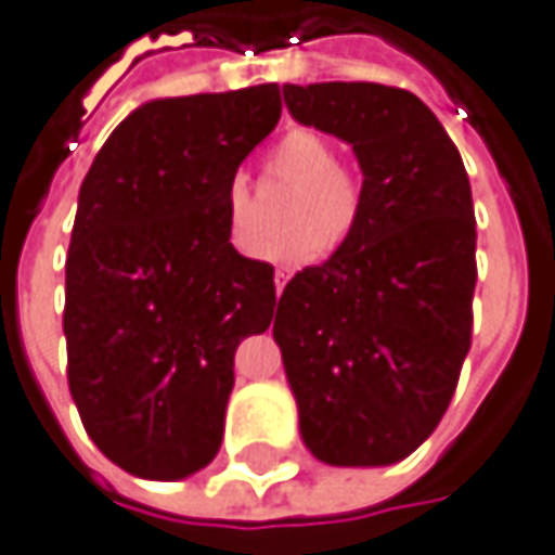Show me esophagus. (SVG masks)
<instances>
[{
  "label": "esophagus",
  "mask_w": 555,
  "mask_h": 555,
  "mask_svg": "<svg viewBox=\"0 0 555 555\" xmlns=\"http://www.w3.org/2000/svg\"><path fill=\"white\" fill-rule=\"evenodd\" d=\"M287 281H291V271H287V268H278V271H274V291H278V296H281Z\"/></svg>",
  "instance_id": "esophagus-1"
}]
</instances>
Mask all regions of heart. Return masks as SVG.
Returning a JSON list of instances; mask_svg holds the SVG:
<instances>
[{
	"mask_svg": "<svg viewBox=\"0 0 555 555\" xmlns=\"http://www.w3.org/2000/svg\"><path fill=\"white\" fill-rule=\"evenodd\" d=\"M271 168L287 181L299 183V193L291 206L287 236L271 240L262 249L264 262L302 264L319 259L327 243H344L359 215H362V183L337 165V150L327 137L315 130H291L271 150ZM224 236L236 253L249 256L256 231H253V199L249 186L234 178L221 193Z\"/></svg>",
	"mask_w": 555,
	"mask_h": 555,
	"instance_id": "heart-1",
	"label": "heart"
}]
</instances>
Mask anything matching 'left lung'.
Segmentation results:
<instances>
[{"label": "left lung", "instance_id": "1", "mask_svg": "<svg viewBox=\"0 0 555 555\" xmlns=\"http://www.w3.org/2000/svg\"><path fill=\"white\" fill-rule=\"evenodd\" d=\"M291 115L352 146L362 215L293 274L274 344L299 434L324 465L374 468L440 425L472 347L475 206L462 155L418 96L384 83H284Z\"/></svg>", "mask_w": 555, "mask_h": 555}]
</instances>
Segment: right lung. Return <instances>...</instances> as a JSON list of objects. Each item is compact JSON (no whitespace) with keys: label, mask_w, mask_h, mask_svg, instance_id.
<instances>
[{"label":"right lung","mask_w":555,"mask_h":555,"mask_svg":"<svg viewBox=\"0 0 555 555\" xmlns=\"http://www.w3.org/2000/svg\"><path fill=\"white\" fill-rule=\"evenodd\" d=\"M281 118L278 83L153 99L80 183L65 262L68 387L127 475L181 481L221 447L234 352L274 315V268L224 236L221 193Z\"/></svg>","instance_id":"right-lung-1"}]
</instances>
